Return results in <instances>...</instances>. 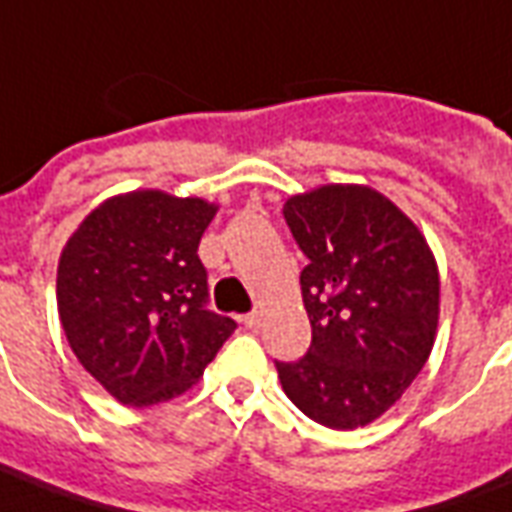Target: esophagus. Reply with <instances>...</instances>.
Masks as SVG:
<instances>
[{
  "instance_id": "34e87169",
  "label": "esophagus",
  "mask_w": 512,
  "mask_h": 512,
  "mask_svg": "<svg viewBox=\"0 0 512 512\" xmlns=\"http://www.w3.org/2000/svg\"><path fill=\"white\" fill-rule=\"evenodd\" d=\"M260 320H263V314L260 312H249L241 317V323H244V328H249V331H257V328H260Z\"/></svg>"
}]
</instances>
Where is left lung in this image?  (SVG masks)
<instances>
[{"label":"left lung","instance_id":"obj_1","mask_svg":"<svg viewBox=\"0 0 512 512\" xmlns=\"http://www.w3.org/2000/svg\"><path fill=\"white\" fill-rule=\"evenodd\" d=\"M306 255L301 295L312 344L276 361L287 399L328 429H358L401 399L429 361L439 274L426 238L369 187L328 184L285 203Z\"/></svg>","mask_w":512,"mask_h":512}]
</instances>
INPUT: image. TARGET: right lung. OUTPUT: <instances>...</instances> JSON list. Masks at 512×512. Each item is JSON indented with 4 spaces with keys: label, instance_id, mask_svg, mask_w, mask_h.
Here are the masks:
<instances>
[{
    "label": "right lung",
    "instance_id": "right-lung-1",
    "mask_svg": "<svg viewBox=\"0 0 512 512\" xmlns=\"http://www.w3.org/2000/svg\"><path fill=\"white\" fill-rule=\"evenodd\" d=\"M217 214L157 189L105 200L67 241L59 320L75 358L121 404L151 407L192 388L236 320L208 309L198 244Z\"/></svg>",
    "mask_w": 512,
    "mask_h": 512
}]
</instances>
